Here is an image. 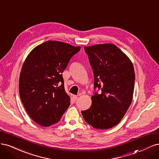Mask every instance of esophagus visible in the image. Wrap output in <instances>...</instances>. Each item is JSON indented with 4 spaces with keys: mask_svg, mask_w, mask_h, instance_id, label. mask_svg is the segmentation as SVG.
<instances>
[{
    "mask_svg": "<svg viewBox=\"0 0 159 159\" xmlns=\"http://www.w3.org/2000/svg\"><path fill=\"white\" fill-rule=\"evenodd\" d=\"M72 98H73V100L74 101V102H75L76 99H78V96H77V95H73V96H72Z\"/></svg>",
    "mask_w": 159,
    "mask_h": 159,
    "instance_id": "1",
    "label": "esophagus"
}]
</instances>
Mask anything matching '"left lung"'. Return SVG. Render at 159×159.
<instances>
[{
    "mask_svg": "<svg viewBox=\"0 0 159 159\" xmlns=\"http://www.w3.org/2000/svg\"><path fill=\"white\" fill-rule=\"evenodd\" d=\"M94 75L95 93L91 107L82 111L85 121L93 128L109 129L121 121L133 99L134 71L128 56L112 44L85 46Z\"/></svg>",
    "mask_w": 159,
    "mask_h": 159,
    "instance_id": "1",
    "label": "left lung"
}]
</instances>
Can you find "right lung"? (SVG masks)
Listing matches in <instances>:
<instances>
[{
	"mask_svg": "<svg viewBox=\"0 0 159 159\" xmlns=\"http://www.w3.org/2000/svg\"><path fill=\"white\" fill-rule=\"evenodd\" d=\"M80 46L48 40L28 55L19 78V93L30 118L48 127L58 122L70 105L62 73Z\"/></svg>",
	"mask_w": 159,
	"mask_h": 159,
	"instance_id": "1",
	"label": "right lung"
}]
</instances>
